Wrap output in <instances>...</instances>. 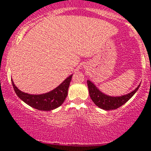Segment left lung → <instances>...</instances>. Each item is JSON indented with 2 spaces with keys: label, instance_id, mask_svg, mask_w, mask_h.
<instances>
[{
  "label": "left lung",
  "instance_id": "obj_1",
  "mask_svg": "<svg viewBox=\"0 0 151 151\" xmlns=\"http://www.w3.org/2000/svg\"><path fill=\"white\" fill-rule=\"evenodd\" d=\"M87 83L88 86L89 94H90V97L93 102L98 107L105 110H116L122 105H123L124 104H125L131 97L135 94V92L138 91V88L140 87V85H141L140 84L133 91L126 94V95L121 96V97H110V96H107L101 93L96 88L95 85L89 80L87 81Z\"/></svg>",
  "mask_w": 151,
  "mask_h": 151
}]
</instances>
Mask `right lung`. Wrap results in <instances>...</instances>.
<instances>
[{
	"mask_svg": "<svg viewBox=\"0 0 151 151\" xmlns=\"http://www.w3.org/2000/svg\"><path fill=\"white\" fill-rule=\"evenodd\" d=\"M72 76L73 75L68 77L58 87L51 91L46 94H38V95L29 94L19 91L16 87L13 80H12V84L17 95L26 104L37 110L50 111L59 107L60 105L63 104V103L64 102L67 96L68 88L71 82Z\"/></svg>",
	"mask_w": 151,
	"mask_h": 151,
	"instance_id": "add662e5",
	"label": "right lung"
}]
</instances>
